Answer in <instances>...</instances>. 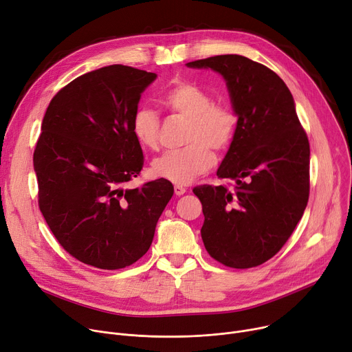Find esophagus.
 Listing matches in <instances>:
<instances>
[{
	"instance_id": "obj_1",
	"label": "esophagus",
	"mask_w": 352,
	"mask_h": 352,
	"mask_svg": "<svg viewBox=\"0 0 352 352\" xmlns=\"http://www.w3.org/2000/svg\"><path fill=\"white\" fill-rule=\"evenodd\" d=\"M174 192H175V195L181 197L186 192V188H184L182 185H174Z\"/></svg>"
}]
</instances>
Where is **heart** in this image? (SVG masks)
I'll list each match as a JSON object with an SVG mask.
<instances>
[{"label":"heart","instance_id":"obj_1","mask_svg":"<svg viewBox=\"0 0 352 352\" xmlns=\"http://www.w3.org/2000/svg\"><path fill=\"white\" fill-rule=\"evenodd\" d=\"M162 104L188 119L185 147L157 157L151 170L157 178L177 185L192 182L213 164L214 151L226 150L236 132L237 118L226 105L214 104L212 95L190 81L173 84L163 95ZM160 119L150 108H139L132 118V133L138 143L154 150L158 146Z\"/></svg>","mask_w":352,"mask_h":352}]
</instances>
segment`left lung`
Returning <instances> with one entry per match:
<instances>
[{
	"instance_id": "left-lung-1",
	"label": "left lung",
	"mask_w": 352,
	"mask_h": 352,
	"mask_svg": "<svg viewBox=\"0 0 352 352\" xmlns=\"http://www.w3.org/2000/svg\"><path fill=\"white\" fill-rule=\"evenodd\" d=\"M186 66L225 78L237 116L217 170L219 178L234 181L233 188H194L205 216V248L230 268L261 265L291 237L309 201L310 147L294 97L276 73L244 56L221 54Z\"/></svg>"
}]
</instances>
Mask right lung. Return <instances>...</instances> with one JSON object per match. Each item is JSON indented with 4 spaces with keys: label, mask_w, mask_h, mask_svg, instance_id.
Wrapping results in <instances>:
<instances>
[{
    "label": "right lung",
    "mask_w": 352,
    "mask_h": 352,
    "mask_svg": "<svg viewBox=\"0 0 352 352\" xmlns=\"http://www.w3.org/2000/svg\"><path fill=\"white\" fill-rule=\"evenodd\" d=\"M155 78L112 65L73 80L46 109L34 153L39 208L60 245L87 265L120 270L142 258L174 194L163 178L123 188L143 167L132 118Z\"/></svg>",
    "instance_id": "right-lung-1"
}]
</instances>
